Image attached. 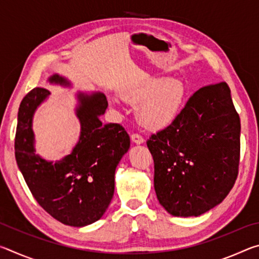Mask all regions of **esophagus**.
Returning <instances> with one entry per match:
<instances>
[{
    "label": "esophagus",
    "mask_w": 259,
    "mask_h": 259,
    "mask_svg": "<svg viewBox=\"0 0 259 259\" xmlns=\"http://www.w3.org/2000/svg\"><path fill=\"white\" fill-rule=\"evenodd\" d=\"M131 142H133L134 144H137V145H142V144H144V138L142 137L140 135H131Z\"/></svg>",
    "instance_id": "34e87169"
}]
</instances>
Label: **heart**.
<instances>
[{"mask_svg":"<svg viewBox=\"0 0 259 259\" xmlns=\"http://www.w3.org/2000/svg\"><path fill=\"white\" fill-rule=\"evenodd\" d=\"M121 98L137 106L136 119L150 131L171 125L181 115L190 97L185 82L179 78L147 77L131 82L121 91Z\"/></svg>","mask_w":259,"mask_h":259,"instance_id":"obj_1","label":"heart"}]
</instances>
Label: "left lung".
<instances>
[{
	"label": "left lung",
	"instance_id": "left-lung-1",
	"mask_svg": "<svg viewBox=\"0 0 259 259\" xmlns=\"http://www.w3.org/2000/svg\"><path fill=\"white\" fill-rule=\"evenodd\" d=\"M241 124L225 82L201 88L178 119L152 135L154 188L172 216H200L233 187L240 161Z\"/></svg>",
	"mask_w": 259,
	"mask_h": 259
}]
</instances>
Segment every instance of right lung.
I'll list each match as a JSON object with an SVG mask.
<instances>
[{
    "label": "right lung",
    "mask_w": 259,
    "mask_h": 259,
    "mask_svg": "<svg viewBox=\"0 0 259 259\" xmlns=\"http://www.w3.org/2000/svg\"><path fill=\"white\" fill-rule=\"evenodd\" d=\"M50 84L71 88L68 78L54 74ZM51 93L35 88L25 96L18 111L15 139L17 164L37 203L65 225L83 227L103 217L114 194L116 166L130 147L123 126L103 124L99 117L108 106L99 91L76 94L75 114L80 137L69 154L49 161L36 154L33 117Z\"/></svg>",
    "instance_id": "obj_1"
}]
</instances>
